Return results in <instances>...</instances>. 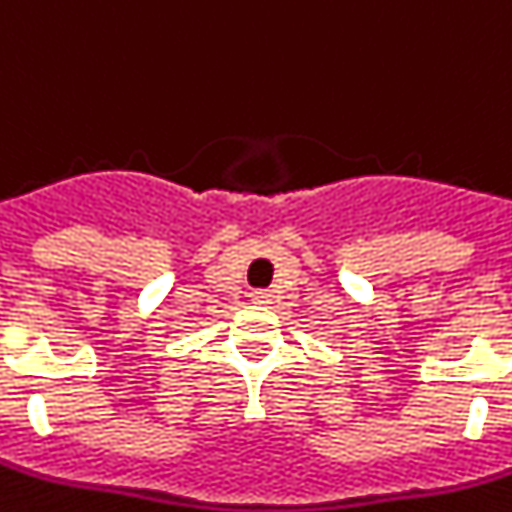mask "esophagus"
Segmentation results:
<instances>
[{
	"instance_id": "34e87169",
	"label": "esophagus",
	"mask_w": 512,
	"mask_h": 512,
	"mask_svg": "<svg viewBox=\"0 0 512 512\" xmlns=\"http://www.w3.org/2000/svg\"><path fill=\"white\" fill-rule=\"evenodd\" d=\"M251 301L259 303V306H266V303H272V293L269 290H253Z\"/></svg>"
}]
</instances>
